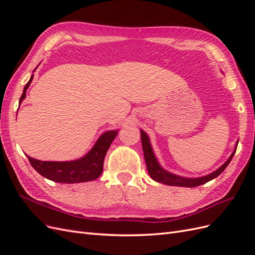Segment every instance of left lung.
<instances>
[{
	"instance_id": "left-lung-1",
	"label": "left lung",
	"mask_w": 255,
	"mask_h": 255,
	"mask_svg": "<svg viewBox=\"0 0 255 255\" xmlns=\"http://www.w3.org/2000/svg\"><path fill=\"white\" fill-rule=\"evenodd\" d=\"M140 135H141V143H142V150H143L145 165H146V169H148V172H149L150 176L156 182L163 183L166 185H170V186H181V187L200 186V185H203L207 182H210L211 180L215 179V177H217L227 168V166L230 164L231 159L233 158L234 154L236 152L237 143H238V142H236L235 149H234L233 153L231 154L229 159L221 167H219L217 170L212 172L211 174H207V175H204L201 177H194V179H192V177H184V176H180V175L173 174L169 171H166L165 169L159 165L156 156L154 155V152H153V149L151 146L148 135H146V133H144L142 129H140Z\"/></svg>"
}]
</instances>
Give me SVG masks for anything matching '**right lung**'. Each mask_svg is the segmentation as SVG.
Wrapping results in <instances>:
<instances>
[{"label": "right lung", "instance_id": "right-lung-1", "mask_svg": "<svg viewBox=\"0 0 255 255\" xmlns=\"http://www.w3.org/2000/svg\"><path fill=\"white\" fill-rule=\"evenodd\" d=\"M36 70V69H35ZM34 70V71H35ZM34 75L30 76L29 81L23 89V94L20 98V103L26 97V90L32 83ZM118 130H107L99 137L96 144L86 155L69 161H42L27 156L30 165L35 170L53 182L57 183H83L94 181L102 174L103 163L107 150L117 136Z\"/></svg>", "mask_w": 255, "mask_h": 255}]
</instances>
